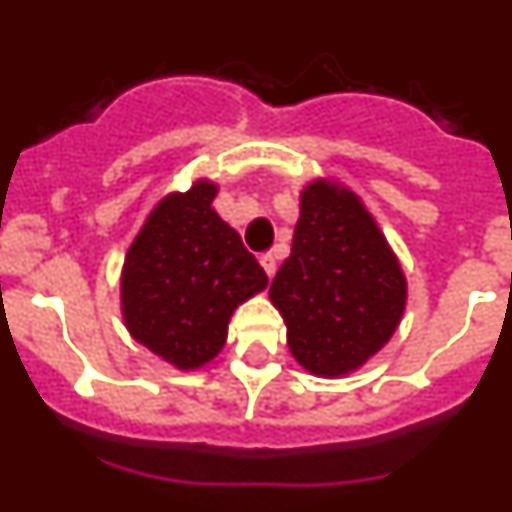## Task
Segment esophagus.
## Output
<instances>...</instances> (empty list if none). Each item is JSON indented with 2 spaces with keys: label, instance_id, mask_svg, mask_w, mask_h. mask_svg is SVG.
Segmentation results:
<instances>
[{
  "label": "esophagus",
  "instance_id": "esophagus-1",
  "mask_svg": "<svg viewBox=\"0 0 512 512\" xmlns=\"http://www.w3.org/2000/svg\"><path fill=\"white\" fill-rule=\"evenodd\" d=\"M261 266H264L266 277H274V271H277V259H274V253H261Z\"/></svg>",
  "mask_w": 512,
  "mask_h": 512
}]
</instances>
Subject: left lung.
I'll return each instance as SVG.
<instances>
[{
	"label": "left lung",
	"mask_w": 512,
	"mask_h": 512,
	"mask_svg": "<svg viewBox=\"0 0 512 512\" xmlns=\"http://www.w3.org/2000/svg\"><path fill=\"white\" fill-rule=\"evenodd\" d=\"M287 346L315 377H346L397 330L408 282L359 194L330 179L300 192L292 253L269 287Z\"/></svg>",
	"instance_id": "left-lung-1"
}]
</instances>
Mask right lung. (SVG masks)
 <instances>
[{
  "instance_id": "right-lung-1",
  "label": "right lung",
  "mask_w": 512,
  "mask_h": 512,
  "mask_svg": "<svg viewBox=\"0 0 512 512\" xmlns=\"http://www.w3.org/2000/svg\"><path fill=\"white\" fill-rule=\"evenodd\" d=\"M215 194L210 179L166 194L122 264L125 328L182 372L210 364L223 351L235 307L269 284L241 235L215 212Z\"/></svg>"
}]
</instances>
